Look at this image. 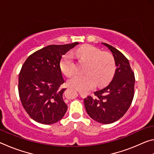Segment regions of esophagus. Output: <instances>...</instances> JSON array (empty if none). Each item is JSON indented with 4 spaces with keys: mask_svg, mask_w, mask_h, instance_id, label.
Segmentation results:
<instances>
[{
    "mask_svg": "<svg viewBox=\"0 0 154 154\" xmlns=\"http://www.w3.org/2000/svg\"><path fill=\"white\" fill-rule=\"evenodd\" d=\"M80 94H81V93H80Z\"/></svg>",
    "mask_w": 154,
    "mask_h": 154,
    "instance_id": "1",
    "label": "esophagus"
}]
</instances>
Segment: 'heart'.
Listing matches in <instances>:
<instances>
[{
  "instance_id": "1",
  "label": "heart",
  "mask_w": 154,
  "mask_h": 154,
  "mask_svg": "<svg viewBox=\"0 0 154 154\" xmlns=\"http://www.w3.org/2000/svg\"><path fill=\"white\" fill-rule=\"evenodd\" d=\"M74 54L89 62L85 75H76L68 81L69 86L82 92H88L94 87L95 83L101 86L109 82L116 70L113 57L110 54L103 52L92 45L83 46L74 51ZM60 69L67 77H71L76 72L75 57L69 52L62 57Z\"/></svg>"
}]
</instances>
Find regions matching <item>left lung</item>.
<instances>
[{
	"label": "left lung",
	"mask_w": 154,
	"mask_h": 154,
	"mask_svg": "<svg viewBox=\"0 0 154 154\" xmlns=\"http://www.w3.org/2000/svg\"><path fill=\"white\" fill-rule=\"evenodd\" d=\"M113 54L116 70L111 82L96 91L94 96L84 98L88 114L98 123L111 124L120 119L128 110L133 100L134 74L128 60L113 46L102 43Z\"/></svg>",
	"instance_id": "obj_1"
}]
</instances>
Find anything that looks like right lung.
<instances>
[{
	"instance_id": "right-lung-1",
	"label": "right lung",
	"mask_w": 154,
	"mask_h": 154,
	"mask_svg": "<svg viewBox=\"0 0 154 154\" xmlns=\"http://www.w3.org/2000/svg\"><path fill=\"white\" fill-rule=\"evenodd\" d=\"M50 45L28 57L19 74L18 92L23 106L34 120L43 124L56 123L63 118L67 105L60 66L62 55L78 45Z\"/></svg>"
}]
</instances>
